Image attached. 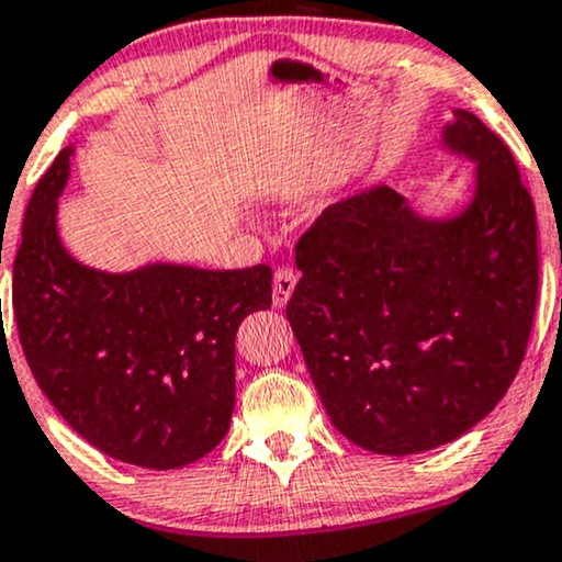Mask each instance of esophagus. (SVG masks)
I'll return each instance as SVG.
<instances>
[{"label": "esophagus", "instance_id": "34e87169", "mask_svg": "<svg viewBox=\"0 0 562 562\" xmlns=\"http://www.w3.org/2000/svg\"><path fill=\"white\" fill-rule=\"evenodd\" d=\"M294 286H297V273L292 268H279L273 273V305L283 307L292 297Z\"/></svg>", "mask_w": 562, "mask_h": 562}]
</instances>
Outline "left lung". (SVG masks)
Returning a JSON list of instances; mask_svg holds the SVG:
<instances>
[{
    "label": "left lung",
    "mask_w": 562,
    "mask_h": 562,
    "mask_svg": "<svg viewBox=\"0 0 562 562\" xmlns=\"http://www.w3.org/2000/svg\"><path fill=\"white\" fill-rule=\"evenodd\" d=\"M440 148L475 164L468 201L422 214L387 186L337 201L300 238L286 305L331 425L390 457L438 449L488 417L536 311V212L513 154L464 109Z\"/></svg>",
    "instance_id": "8db88e82"
}]
</instances>
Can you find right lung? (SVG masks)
Wrapping results in <instances>:
<instances>
[{
    "label": "right lung",
    "mask_w": 562,
    "mask_h": 562,
    "mask_svg": "<svg viewBox=\"0 0 562 562\" xmlns=\"http://www.w3.org/2000/svg\"><path fill=\"white\" fill-rule=\"evenodd\" d=\"M77 145L36 186L12 268V313L31 374L87 443L119 462L175 470L206 457L236 406V331L273 300V270L145 262L109 273L58 231Z\"/></svg>",
    "instance_id": "obj_1"
}]
</instances>
